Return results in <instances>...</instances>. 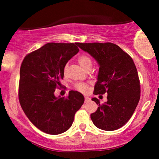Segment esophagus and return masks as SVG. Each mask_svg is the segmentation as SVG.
Wrapping results in <instances>:
<instances>
[{
	"label": "esophagus",
	"instance_id": "1",
	"mask_svg": "<svg viewBox=\"0 0 159 159\" xmlns=\"http://www.w3.org/2000/svg\"><path fill=\"white\" fill-rule=\"evenodd\" d=\"M90 101V98L89 97H87V96H85V102H89Z\"/></svg>",
	"mask_w": 159,
	"mask_h": 159
}]
</instances>
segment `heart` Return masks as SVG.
<instances>
[{
    "label": "heart",
    "instance_id": "1",
    "mask_svg": "<svg viewBox=\"0 0 159 159\" xmlns=\"http://www.w3.org/2000/svg\"><path fill=\"white\" fill-rule=\"evenodd\" d=\"M78 61L79 63V64L81 65V66L84 69H86L87 67H92V60L87 55H80L78 57ZM76 90L81 93H87L88 90V87L86 84L84 83H79L75 85Z\"/></svg>",
    "mask_w": 159,
    "mask_h": 159
}]
</instances>
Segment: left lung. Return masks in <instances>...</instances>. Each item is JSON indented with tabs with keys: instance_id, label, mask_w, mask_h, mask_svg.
I'll return each mask as SVG.
<instances>
[{
	"instance_id": "1",
	"label": "left lung",
	"mask_w": 159,
	"mask_h": 159,
	"mask_svg": "<svg viewBox=\"0 0 159 159\" xmlns=\"http://www.w3.org/2000/svg\"><path fill=\"white\" fill-rule=\"evenodd\" d=\"M78 46L99 66L93 93H107V101L102 105L98 98H92L98 107L90 114L91 120L98 129L116 130L130 120L139 102L140 81L134 61L114 43H78Z\"/></svg>"
}]
</instances>
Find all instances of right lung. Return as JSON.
I'll use <instances>...</instances> for the list:
<instances>
[{"label": "right lung", "instance_id": "1", "mask_svg": "<svg viewBox=\"0 0 159 159\" xmlns=\"http://www.w3.org/2000/svg\"><path fill=\"white\" fill-rule=\"evenodd\" d=\"M79 52L78 43H47L25 57L20 68L19 98L29 120L42 132L59 134L72 126L75 112L84 102L78 91L56 97L64 67Z\"/></svg>", "mask_w": 159, "mask_h": 159}]
</instances>
